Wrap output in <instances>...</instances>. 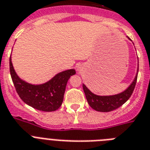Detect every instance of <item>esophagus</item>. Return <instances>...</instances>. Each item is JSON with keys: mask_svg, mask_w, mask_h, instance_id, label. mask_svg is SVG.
I'll return each instance as SVG.
<instances>
[{"mask_svg": "<svg viewBox=\"0 0 150 150\" xmlns=\"http://www.w3.org/2000/svg\"><path fill=\"white\" fill-rule=\"evenodd\" d=\"M76 70H77V71L79 73H81V71H82V70H83V67L81 66V65H79L77 66V69H76Z\"/></svg>", "mask_w": 150, "mask_h": 150, "instance_id": "34e87169", "label": "esophagus"}]
</instances>
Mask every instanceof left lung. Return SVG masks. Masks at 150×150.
<instances>
[{
  "instance_id": "left-lung-1",
  "label": "left lung",
  "mask_w": 150,
  "mask_h": 150,
  "mask_svg": "<svg viewBox=\"0 0 150 150\" xmlns=\"http://www.w3.org/2000/svg\"><path fill=\"white\" fill-rule=\"evenodd\" d=\"M129 40L130 39L127 37ZM139 71V64L138 69L135 78L133 79V82L129 85L127 88L124 91L119 94H113V95H98L91 92L85 84H82L83 90L86 96V99L88 103L94 110L100 112H110L115 110L117 108L122 106L133 94V91L135 88L136 83L137 80V73Z\"/></svg>"
}]
</instances>
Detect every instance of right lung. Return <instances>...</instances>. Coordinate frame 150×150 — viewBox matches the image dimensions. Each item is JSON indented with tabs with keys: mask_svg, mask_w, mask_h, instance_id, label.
Instances as JSON below:
<instances>
[{
	"mask_svg": "<svg viewBox=\"0 0 150 150\" xmlns=\"http://www.w3.org/2000/svg\"><path fill=\"white\" fill-rule=\"evenodd\" d=\"M10 72L17 94L27 105L42 111H55L62 104L65 88L74 69L59 72L50 80L42 84H30L19 77L10 57Z\"/></svg>",
	"mask_w": 150,
	"mask_h": 150,
	"instance_id": "right-lung-1",
	"label": "right lung"
}]
</instances>
